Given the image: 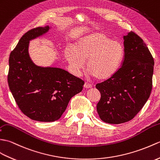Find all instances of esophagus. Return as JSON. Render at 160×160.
Wrapping results in <instances>:
<instances>
[{"mask_svg": "<svg viewBox=\"0 0 160 160\" xmlns=\"http://www.w3.org/2000/svg\"><path fill=\"white\" fill-rule=\"evenodd\" d=\"M83 87L85 88H86V89H89V88H92V85L90 84V83H85Z\"/></svg>", "mask_w": 160, "mask_h": 160, "instance_id": "34e87169", "label": "esophagus"}]
</instances>
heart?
Returning <instances> with one entry per match:
<instances>
[{"label": "heart", "instance_id": "obj_1", "mask_svg": "<svg viewBox=\"0 0 160 160\" xmlns=\"http://www.w3.org/2000/svg\"><path fill=\"white\" fill-rule=\"evenodd\" d=\"M65 55L76 73L83 70L88 58L87 70L98 80H106L114 74L125 55L123 45L103 31H96L79 38L74 47H67Z\"/></svg>", "mask_w": 160, "mask_h": 160}]
</instances>
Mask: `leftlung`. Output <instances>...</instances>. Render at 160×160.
<instances>
[{"instance_id": "8db88e82", "label": "left lung", "mask_w": 160, "mask_h": 160, "mask_svg": "<svg viewBox=\"0 0 160 160\" xmlns=\"http://www.w3.org/2000/svg\"><path fill=\"white\" fill-rule=\"evenodd\" d=\"M122 66L96 88L101 95L97 109L109 124L129 121L143 108L152 90L154 60L144 41L133 32L124 35Z\"/></svg>"}]
</instances>
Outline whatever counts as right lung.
Listing matches in <instances>:
<instances>
[{
	"label": "right lung",
	"mask_w": 160,
	"mask_h": 160,
	"mask_svg": "<svg viewBox=\"0 0 160 160\" xmlns=\"http://www.w3.org/2000/svg\"><path fill=\"white\" fill-rule=\"evenodd\" d=\"M51 27H37L20 38L9 59L8 84L24 115L40 122L61 118L70 98L83 90L84 81L62 68L35 65L29 53V42L47 33Z\"/></svg>",
	"instance_id": "add662e5"
}]
</instances>
